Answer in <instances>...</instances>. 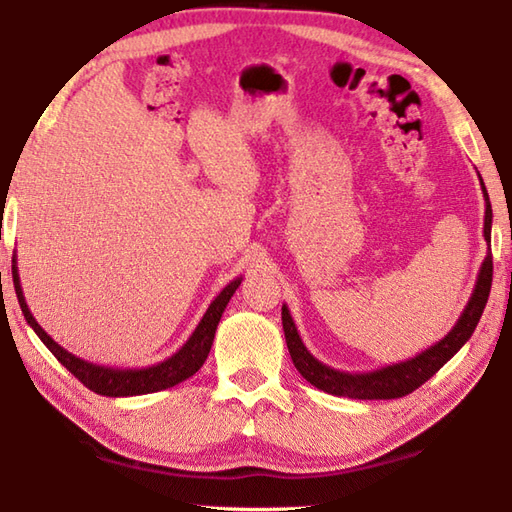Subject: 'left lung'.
Returning <instances> with one entry per match:
<instances>
[{
  "instance_id": "obj_1",
  "label": "left lung",
  "mask_w": 512,
  "mask_h": 512,
  "mask_svg": "<svg viewBox=\"0 0 512 512\" xmlns=\"http://www.w3.org/2000/svg\"><path fill=\"white\" fill-rule=\"evenodd\" d=\"M480 176V173H477ZM482 182V176H480ZM482 193L486 200L484 211V239L491 242V226H493V209L488 202V193L482 182ZM493 281V255L486 253L484 262L477 273V281L473 288V295L462 310L460 319L455 321L451 332L440 339L436 345L427 347V350L416 354L413 358L400 363H391L380 369H372V372H341L330 365L321 363L317 356H312L306 345H303L301 336L297 332V325L290 317V310L284 303L281 306V323H284V334L288 343V352L292 356L297 372L321 391H328L332 396H347L358 400H391L402 398L411 394L413 389H418L422 383L438 372V369L451 361V358L460 352V347L471 339L477 323L484 312V306L488 301V292H491Z\"/></svg>"
}]
</instances>
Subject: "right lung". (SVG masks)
<instances>
[{
	"mask_svg": "<svg viewBox=\"0 0 512 512\" xmlns=\"http://www.w3.org/2000/svg\"><path fill=\"white\" fill-rule=\"evenodd\" d=\"M13 281H15L19 308L24 312L28 325L35 330V334L43 341V345L57 356V361L68 369V372H72L76 378H79L85 387L92 389L94 394L123 398V396L154 394V391L169 389L198 372V369L204 365L206 356L211 352L217 323H220L224 308L235 295V290L239 288V284H242V277L233 279L231 284H228L220 295L211 301V306L206 308L198 328L193 330L187 343H184L176 354H171L169 358H165V361L147 365V367H107V365H96V363L85 361L81 356H74L72 352H68L65 347H61L57 341H54L52 336L37 323V319L32 317L24 297V290H21L17 259H13Z\"/></svg>",
	"mask_w": 512,
	"mask_h": 512,
	"instance_id": "add662e5",
	"label": "right lung"
}]
</instances>
